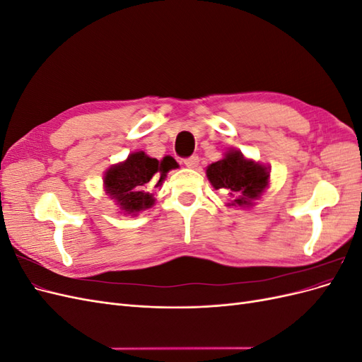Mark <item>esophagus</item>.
<instances>
[{"label": "esophagus", "mask_w": 362, "mask_h": 362, "mask_svg": "<svg viewBox=\"0 0 362 362\" xmlns=\"http://www.w3.org/2000/svg\"><path fill=\"white\" fill-rule=\"evenodd\" d=\"M184 164H185V166H187V168H190V169L198 168L199 157H198V156H192V157H189V158H185V160H184Z\"/></svg>", "instance_id": "esophagus-1"}]
</instances>
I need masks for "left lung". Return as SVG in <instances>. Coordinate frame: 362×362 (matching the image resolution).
<instances>
[{
	"label": "left lung",
	"mask_w": 362,
	"mask_h": 362,
	"mask_svg": "<svg viewBox=\"0 0 362 362\" xmlns=\"http://www.w3.org/2000/svg\"><path fill=\"white\" fill-rule=\"evenodd\" d=\"M206 178L216 190L228 193V206L252 208L269 189L270 168L245 157L242 151L228 149L223 158L206 166Z\"/></svg>",
	"instance_id": "8db88e82"
}]
</instances>
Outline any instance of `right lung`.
Wrapping results in <instances>:
<instances>
[{
    "instance_id": "1",
    "label": "right lung",
    "mask_w": 362,
    "mask_h": 362,
    "mask_svg": "<svg viewBox=\"0 0 362 362\" xmlns=\"http://www.w3.org/2000/svg\"><path fill=\"white\" fill-rule=\"evenodd\" d=\"M177 168L178 163L170 156L157 160L144 151L131 152L127 160L104 172V192L120 214L139 216L157 201L151 189L161 187L168 172Z\"/></svg>"
}]
</instances>
